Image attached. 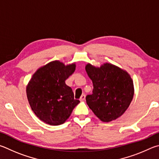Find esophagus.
<instances>
[{
	"label": "esophagus",
	"mask_w": 159,
	"mask_h": 159,
	"mask_svg": "<svg viewBox=\"0 0 159 159\" xmlns=\"http://www.w3.org/2000/svg\"><path fill=\"white\" fill-rule=\"evenodd\" d=\"M85 98H86V96L84 95V94H82V95L81 96V97H80V101H84V100H85Z\"/></svg>",
	"instance_id": "1"
}]
</instances>
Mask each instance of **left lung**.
<instances>
[{
  "instance_id": "1",
  "label": "left lung",
  "mask_w": 159,
  "mask_h": 159,
  "mask_svg": "<svg viewBox=\"0 0 159 159\" xmlns=\"http://www.w3.org/2000/svg\"><path fill=\"white\" fill-rule=\"evenodd\" d=\"M86 70L93 85V93L86 97L88 106L104 122L121 116L129 107L134 94L130 75L110 63L101 68L87 64Z\"/></svg>"
}]
</instances>
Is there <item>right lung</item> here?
<instances>
[{
    "label": "right lung",
    "instance_id": "add662e5",
    "mask_svg": "<svg viewBox=\"0 0 159 159\" xmlns=\"http://www.w3.org/2000/svg\"><path fill=\"white\" fill-rule=\"evenodd\" d=\"M75 70V64L65 66L55 61L36 71L26 88L27 98L33 112L44 123L63 124L80 101L74 98L66 80Z\"/></svg>",
    "mask_w": 159,
    "mask_h": 159
}]
</instances>
